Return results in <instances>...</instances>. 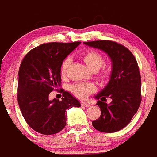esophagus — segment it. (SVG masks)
<instances>
[{
  "instance_id": "obj_1",
  "label": "esophagus",
  "mask_w": 157,
  "mask_h": 157,
  "mask_svg": "<svg viewBox=\"0 0 157 157\" xmlns=\"http://www.w3.org/2000/svg\"><path fill=\"white\" fill-rule=\"evenodd\" d=\"M82 106H83V107H90V104L88 103H86V102H82Z\"/></svg>"
}]
</instances>
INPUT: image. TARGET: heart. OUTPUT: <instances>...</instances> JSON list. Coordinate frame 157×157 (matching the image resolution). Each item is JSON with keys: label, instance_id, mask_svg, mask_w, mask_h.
<instances>
[{"label": "heart", "instance_id": "obj_1", "mask_svg": "<svg viewBox=\"0 0 157 157\" xmlns=\"http://www.w3.org/2000/svg\"><path fill=\"white\" fill-rule=\"evenodd\" d=\"M82 58L87 67L93 71H97L103 65V56L95 50L86 51L82 55ZM69 63H70L69 58H66L63 61L61 66V73L62 75H64L66 73ZM71 90L78 97L86 98L89 93L93 90V86L92 85L86 84V83H78V84H75L71 86Z\"/></svg>", "mask_w": 157, "mask_h": 157}]
</instances>
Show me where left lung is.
<instances>
[{
    "instance_id": "obj_1",
    "label": "left lung",
    "mask_w": 157,
    "mask_h": 157,
    "mask_svg": "<svg viewBox=\"0 0 157 157\" xmlns=\"http://www.w3.org/2000/svg\"><path fill=\"white\" fill-rule=\"evenodd\" d=\"M108 55L112 64L110 80L94 98L101 110L100 117L92 122L96 130L111 133L130 123L141 103V76L136 59L125 47L109 40L84 42ZM108 97L112 102H104Z\"/></svg>"
}]
</instances>
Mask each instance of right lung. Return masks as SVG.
Returning <instances> with one entry per match:
<instances>
[{"instance_id": "right-lung-1", "label": "right lung", "mask_w": 157, "mask_h": 157, "mask_svg": "<svg viewBox=\"0 0 157 157\" xmlns=\"http://www.w3.org/2000/svg\"><path fill=\"white\" fill-rule=\"evenodd\" d=\"M81 42L48 43L25 56L18 71V103L30 128L43 135H54L66 125V110L81 107L68 92L62 90L61 100H50V92L61 86V66Z\"/></svg>"}]
</instances>
